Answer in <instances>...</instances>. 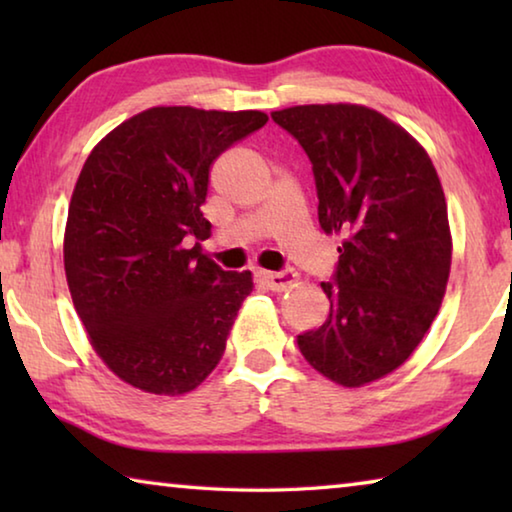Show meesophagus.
Masks as SVG:
<instances>
[{"label":"esophagus","instance_id":"obj_1","mask_svg":"<svg viewBox=\"0 0 512 512\" xmlns=\"http://www.w3.org/2000/svg\"><path fill=\"white\" fill-rule=\"evenodd\" d=\"M259 280H262L271 291H287L293 284L298 282V273L293 271H280V273H271V271H259L257 273Z\"/></svg>","mask_w":512,"mask_h":512}]
</instances>
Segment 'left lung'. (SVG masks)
Instances as JSON below:
<instances>
[{"label":"left lung","instance_id":"8db88e82","mask_svg":"<svg viewBox=\"0 0 512 512\" xmlns=\"http://www.w3.org/2000/svg\"><path fill=\"white\" fill-rule=\"evenodd\" d=\"M307 151L318 223L339 237L329 318L298 336L320 375L359 388L391 375L418 348L452 268L445 192L424 146L361 103H309L271 112Z\"/></svg>","mask_w":512,"mask_h":512}]
</instances>
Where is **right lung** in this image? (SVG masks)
Segmentation results:
<instances>
[{
  "instance_id": "1",
  "label": "right lung",
  "mask_w": 512,
  "mask_h": 512,
  "mask_svg": "<svg viewBox=\"0 0 512 512\" xmlns=\"http://www.w3.org/2000/svg\"><path fill=\"white\" fill-rule=\"evenodd\" d=\"M262 110L155 106L94 146L69 201L67 287L101 361L153 395L201 386L225 352L250 271L230 273L201 248L214 160L262 128Z\"/></svg>"
}]
</instances>
